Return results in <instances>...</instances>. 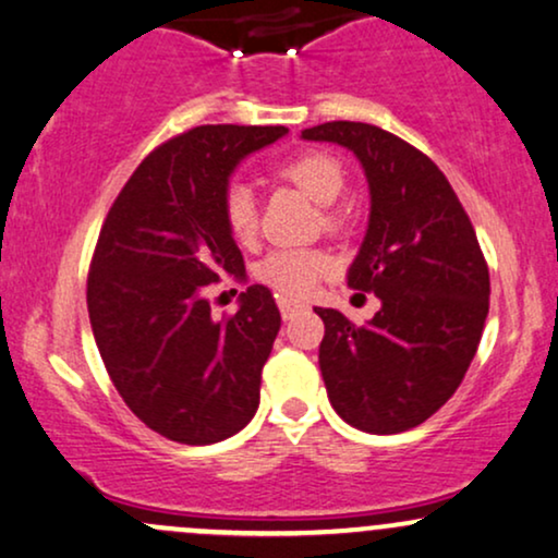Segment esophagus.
I'll use <instances>...</instances> for the list:
<instances>
[{"label":"esophagus","mask_w":558,"mask_h":558,"mask_svg":"<svg viewBox=\"0 0 558 558\" xmlns=\"http://www.w3.org/2000/svg\"><path fill=\"white\" fill-rule=\"evenodd\" d=\"M278 306H280V314H283V319H291L293 314L299 312V308H304V304H301V301H296V299H280Z\"/></svg>","instance_id":"34e87169"}]
</instances>
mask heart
Listing matches in <instances>:
<instances>
[{
	"label": "heart",
	"mask_w": 558,
	"mask_h": 558,
	"mask_svg": "<svg viewBox=\"0 0 558 558\" xmlns=\"http://www.w3.org/2000/svg\"><path fill=\"white\" fill-rule=\"evenodd\" d=\"M280 177L299 186L308 199L322 207H330L345 186L343 166L327 153H301L280 166ZM223 220L231 236L250 244L257 236V199L250 184L233 181L223 192ZM327 226L338 228L340 218L327 213ZM332 270V259L317 250H275L254 267L262 286L272 288L280 296H306L319 278Z\"/></svg>",
	"instance_id": "obj_1"
}]
</instances>
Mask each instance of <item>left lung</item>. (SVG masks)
Instances as JSON below:
<instances>
[{
	"mask_svg": "<svg viewBox=\"0 0 558 558\" xmlns=\"http://www.w3.org/2000/svg\"><path fill=\"white\" fill-rule=\"evenodd\" d=\"M301 137L351 150L372 197L348 286L374 293L381 308L364 327L338 308H314L325 322L327 398L361 432H408L452 398L478 351L486 259L445 173L405 140L364 122H327Z\"/></svg>",
	"mask_w": 558,
	"mask_h": 558,
	"instance_id": "8db88e82",
	"label": "left lung"
}]
</instances>
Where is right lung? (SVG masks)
<instances>
[{"instance_id": "1", "label": "right lung", "mask_w": 558, "mask_h": 558, "mask_svg": "<svg viewBox=\"0 0 558 558\" xmlns=\"http://www.w3.org/2000/svg\"><path fill=\"white\" fill-rule=\"evenodd\" d=\"M286 126L207 124L153 150L111 205L87 275V314L106 372L130 411L181 445L241 432L259 405L262 366L280 330L265 286L215 319L210 286L246 280L223 220L236 166Z\"/></svg>"}]
</instances>
